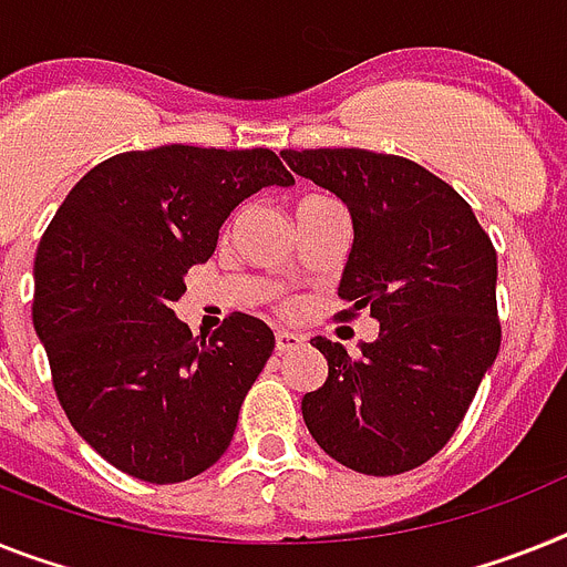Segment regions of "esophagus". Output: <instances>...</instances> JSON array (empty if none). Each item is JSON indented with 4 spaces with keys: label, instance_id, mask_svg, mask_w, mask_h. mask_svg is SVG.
<instances>
[{
    "label": "esophagus",
    "instance_id": "obj_1",
    "mask_svg": "<svg viewBox=\"0 0 567 567\" xmlns=\"http://www.w3.org/2000/svg\"><path fill=\"white\" fill-rule=\"evenodd\" d=\"M299 346H302V337L299 334H293V331H285V328H279V331H276V351H279V354L299 349Z\"/></svg>",
    "mask_w": 567,
    "mask_h": 567
}]
</instances>
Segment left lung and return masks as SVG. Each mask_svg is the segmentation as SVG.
Returning a JSON list of instances; mask_svg holds the SVG:
<instances>
[{
    "instance_id": "1",
    "label": "left lung",
    "mask_w": 567,
    "mask_h": 567,
    "mask_svg": "<svg viewBox=\"0 0 567 567\" xmlns=\"http://www.w3.org/2000/svg\"><path fill=\"white\" fill-rule=\"evenodd\" d=\"M282 161L349 207L342 317L365 308L380 326L357 357L313 337L328 378L302 398L308 432L357 473L421 467L496 363V250L473 207L415 161L369 150H285Z\"/></svg>"
}]
</instances>
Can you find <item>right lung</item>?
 Returning <instances> with one entry per match:
<instances>
[{"label": "right lung", "instance_id": "1", "mask_svg": "<svg viewBox=\"0 0 567 567\" xmlns=\"http://www.w3.org/2000/svg\"><path fill=\"white\" fill-rule=\"evenodd\" d=\"M291 184L270 150L169 144L114 155L65 195L33 259V328L71 426L112 467L175 484L225 455L274 331L236 311L193 337L173 306L230 213Z\"/></svg>", "mask_w": 567, "mask_h": 567}]
</instances>
